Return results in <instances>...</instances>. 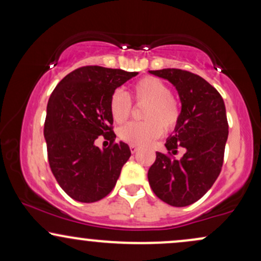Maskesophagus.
I'll list each match as a JSON object with an SVG mask.
<instances>
[{
	"label": "esophagus",
	"mask_w": 261,
	"mask_h": 261,
	"mask_svg": "<svg viewBox=\"0 0 261 261\" xmlns=\"http://www.w3.org/2000/svg\"><path fill=\"white\" fill-rule=\"evenodd\" d=\"M130 149L133 153H135V152H137V149H139V147H137L136 145H130Z\"/></svg>",
	"instance_id": "obj_1"
}]
</instances>
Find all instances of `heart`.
Returning <instances> with one entry per match:
<instances>
[{
    "label": "heart",
    "instance_id": "obj_1",
    "mask_svg": "<svg viewBox=\"0 0 261 261\" xmlns=\"http://www.w3.org/2000/svg\"><path fill=\"white\" fill-rule=\"evenodd\" d=\"M134 97L137 103L148 104L143 122H128L119 130V136L131 145H147L160 137L163 128L172 130L180 118L178 100L170 95V88L155 77H145L133 86ZM131 100L124 92L118 89L110 97V113L114 121H126L131 114Z\"/></svg>",
    "mask_w": 261,
    "mask_h": 261
}]
</instances>
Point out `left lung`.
Masks as SVG:
<instances>
[{
	"instance_id": "left-lung-1",
	"label": "left lung",
	"mask_w": 261,
	"mask_h": 261,
	"mask_svg": "<svg viewBox=\"0 0 261 261\" xmlns=\"http://www.w3.org/2000/svg\"><path fill=\"white\" fill-rule=\"evenodd\" d=\"M149 73L169 81L178 91L180 118L167 139L168 153L185 148L180 160L161 152L148 169L151 189L162 201L182 207L207 193L221 173L228 137L226 107L207 81L189 71L163 68Z\"/></svg>"
}]
</instances>
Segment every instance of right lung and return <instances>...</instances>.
<instances>
[{
  "label": "right lung",
  "instance_id": "obj_1",
  "mask_svg": "<svg viewBox=\"0 0 261 261\" xmlns=\"http://www.w3.org/2000/svg\"><path fill=\"white\" fill-rule=\"evenodd\" d=\"M139 74L118 68L85 66L68 73L50 95L44 125L47 158L59 185L80 202H95L115 187L131 155L127 143H113L110 97ZM103 134L112 143L100 150L94 142Z\"/></svg>",
  "mask_w": 261,
  "mask_h": 261
}]
</instances>
